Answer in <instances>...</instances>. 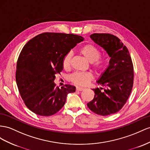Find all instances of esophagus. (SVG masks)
Segmentation results:
<instances>
[{
  "label": "esophagus",
  "mask_w": 150,
  "mask_h": 150,
  "mask_svg": "<svg viewBox=\"0 0 150 150\" xmlns=\"http://www.w3.org/2000/svg\"><path fill=\"white\" fill-rule=\"evenodd\" d=\"M84 89L83 87H76V90L78 91H83Z\"/></svg>",
  "instance_id": "1"
}]
</instances>
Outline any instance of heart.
<instances>
[{
	"label": "heart",
	"mask_w": 150,
	"mask_h": 150,
	"mask_svg": "<svg viewBox=\"0 0 150 150\" xmlns=\"http://www.w3.org/2000/svg\"><path fill=\"white\" fill-rule=\"evenodd\" d=\"M79 52L89 62L91 68L96 72H101L106 68L107 66V59L105 57H100L99 50L92 44H87L83 46L79 50ZM71 54L68 52L63 57L62 60L63 67L65 70H68L70 67ZM93 76L91 73H75L69 77L70 81L79 86H86Z\"/></svg>",
	"instance_id": "obj_1"
}]
</instances>
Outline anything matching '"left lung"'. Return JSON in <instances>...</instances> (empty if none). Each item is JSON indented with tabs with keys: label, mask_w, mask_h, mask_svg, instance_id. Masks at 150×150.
Masks as SVG:
<instances>
[{
	"label": "left lung",
	"mask_w": 150,
	"mask_h": 150,
	"mask_svg": "<svg viewBox=\"0 0 150 150\" xmlns=\"http://www.w3.org/2000/svg\"><path fill=\"white\" fill-rule=\"evenodd\" d=\"M90 37L110 57L108 67L97 80L105 87L93 89L94 99L87 106L94 113L106 116L117 113L125 104L132 91L134 68L127 48L118 37L109 33H93Z\"/></svg>",
	"instance_id": "obj_1"
}]
</instances>
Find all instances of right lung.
<instances>
[{"label": "right lung", "mask_w": 150, "mask_h": 150, "mask_svg": "<svg viewBox=\"0 0 150 150\" xmlns=\"http://www.w3.org/2000/svg\"><path fill=\"white\" fill-rule=\"evenodd\" d=\"M84 38L74 34L43 33L29 40L23 48L16 65V80L25 105L41 116H51L65 104L68 94L76 87H56V74L63 70L62 60Z\"/></svg>", "instance_id": "right-lung-1"}]
</instances>
